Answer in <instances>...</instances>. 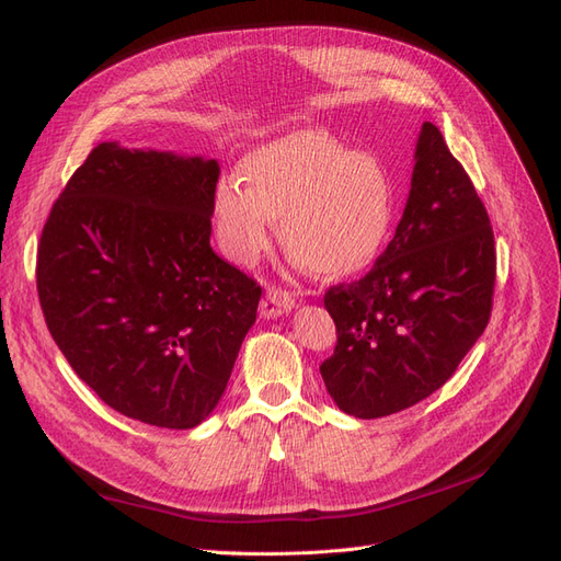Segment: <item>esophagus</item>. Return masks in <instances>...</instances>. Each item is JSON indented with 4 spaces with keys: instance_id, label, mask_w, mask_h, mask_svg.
I'll return each instance as SVG.
<instances>
[{
    "instance_id": "esophagus-1",
    "label": "esophagus",
    "mask_w": 561,
    "mask_h": 561,
    "mask_svg": "<svg viewBox=\"0 0 561 561\" xmlns=\"http://www.w3.org/2000/svg\"><path fill=\"white\" fill-rule=\"evenodd\" d=\"M295 309V299L283 293V290H276V287H271V290L266 293V297L260 301V318L264 320H276L285 313H290Z\"/></svg>"
}]
</instances>
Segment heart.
Masks as SVG:
<instances>
[{"label": "heart", "mask_w": 561, "mask_h": 561, "mask_svg": "<svg viewBox=\"0 0 561 561\" xmlns=\"http://www.w3.org/2000/svg\"><path fill=\"white\" fill-rule=\"evenodd\" d=\"M243 181L222 180L213 222L222 252L257 264L280 222L283 248L320 278H348L375 262L396 225V182L381 159L328 130H297L250 154Z\"/></svg>", "instance_id": "heart-1"}]
</instances>
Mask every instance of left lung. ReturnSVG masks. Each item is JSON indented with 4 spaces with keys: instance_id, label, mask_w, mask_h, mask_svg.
Wrapping results in <instances>:
<instances>
[{
    "instance_id": "1",
    "label": "left lung",
    "mask_w": 561,
    "mask_h": 561,
    "mask_svg": "<svg viewBox=\"0 0 561 561\" xmlns=\"http://www.w3.org/2000/svg\"><path fill=\"white\" fill-rule=\"evenodd\" d=\"M494 280L489 215L426 122L393 241L367 276L325 295L336 348L320 375L339 410L379 419L435 393L482 336Z\"/></svg>"
}]
</instances>
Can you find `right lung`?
Here are the masks:
<instances>
[{
  "mask_svg": "<svg viewBox=\"0 0 561 561\" xmlns=\"http://www.w3.org/2000/svg\"><path fill=\"white\" fill-rule=\"evenodd\" d=\"M219 163L98 145L54 203L37 290L54 342L98 398L186 431L222 398L262 287L210 248Z\"/></svg>",
  "mask_w": 561,
  "mask_h": 561,
  "instance_id": "1",
  "label": "right lung"
}]
</instances>
